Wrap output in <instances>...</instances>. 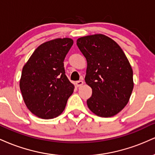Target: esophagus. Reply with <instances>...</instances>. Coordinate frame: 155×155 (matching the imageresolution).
Wrapping results in <instances>:
<instances>
[{"label":"esophagus","instance_id":"1","mask_svg":"<svg viewBox=\"0 0 155 155\" xmlns=\"http://www.w3.org/2000/svg\"><path fill=\"white\" fill-rule=\"evenodd\" d=\"M76 86H77V87H81L84 84V81H82V80H79V81H76Z\"/></svg>","mask_w":155,"mask_h":155}]
</instances>
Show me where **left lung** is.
<instances>
[{
  "label": "left lung",
  "instance_id": "1",
  "mask_svg": "<svg viewBox=\"0 0 155 155\" xmlns=\"http://www.w3.org/2000/svg\"><path fill=\"white\" fill-rule=\"evenodd\" d=\"M76 44L87 62L85 82L92 88L87 101L101 117L117 114L127 104L133 89V69L120 46L103 34L81 37Z\"/></svg>",
  "mask_w": 155,
  "mask_h": 155
}]
</instances>
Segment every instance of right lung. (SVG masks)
I'll use <instances>...</instances> for the list:
<instances>
[{
	"label": "right lung",
	"instance_id": "obj_1",
	"mask_svg": "<svg viewBox=\"0 0 155 155\" xmlns=\"http://www.w3.org/2000/svg\"><path fill=\"white\" fill-rule=\"evenodd\" d=\"M74 44L71 38H56L41 44L23 66L19 87L28 109L49 120L61 114L74 85L65 75L63 61Z\"/></svg>",
	"mask_w": 155,
	"mask_h": 155
}]
</instances>
